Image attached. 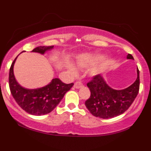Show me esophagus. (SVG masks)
<instances>
[{"label":"esophagus","instance_id":"1","mask_svg":"<svg viewBox=\"0 0 151 151\" xmlns=\"http://www.w3.org/2000/svg\"><path fill=\"white\" fill-rule=\"evenodd\" d=\"M82 84L81 83V82H76L75 84H74V85H73V87L74 88H81V87H82Z\"/></svg>","mask_w":151,"mask_h":151}]
</instances>
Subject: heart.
<instances>
[{"label": "heart", "mask_w": 151, "mask_h": 151, "mask_svg": "<svg viewBox=\"0 0 151 151\" xmlns=\"http://www.w3.org/2000/svg\"><path fill=\"white\" fill-rule=\"evenodd\" d=\"M96 61L97 58L96 57L91 56V55H85V56L78 59V60L76 62V65H77L78 67L86 68L94 64ZM65 69L67 70V73L71 76L76 75V73H77V71H76V69L74 67V66L69 63L66 64ZM99 71H100V69L98 67H94L90 70L89 74L91 76H96L99 73Z\"/></svg>", "instance_id": "obj_1"}]
</instances>
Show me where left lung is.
<instances>
[{
  "label": "left lung",
  "instance_id": "left-lung-1",
  "mask_svg": "<svg viewBox=\"0 0 151 151\" xmlns=\"http://www.w3.org/2000/svg\"><path fill=\"white\" fill-rule=\"evenodd\" d=\"M127 59L133 60L131 54ZM137 79L129 87L116 90L109 86L100 74L94 76L87 83L91 96L85 102V106L94 116L109 119L122 114L131 106L139 89V71L137 69Z\"/></svg>",
  "mask_w": 151,
  "mask_h": 151
}]
</instances>
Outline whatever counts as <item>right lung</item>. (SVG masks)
Returning a JSON list of instances; mask_svg holds the SVG:
<instances>
[{
    "instance_id": "1",
    "label": "right lung",
    "mask_w": 151,
    "mask_h": 151,
    "mask_svg": "<svg viewBox=\"0 0 151 151\" xmlns=\"http://www.w3.org/2000/svg\"><path fill=\"white\" fill-rule=\"evenodd\" d=\"M53 47L54 46L38 47L33 49L32 52L43 55L52 50ZM18 56L12 64L9 75V88L14 100L24 111L31 115L38 116L51 112L66 93L71 89L73 83L65 84L59 78H53L49 84L41 88L34 89L24 88L16 81L14 73V66Z\"/></svg>"
}]
</instances>
